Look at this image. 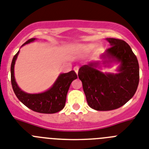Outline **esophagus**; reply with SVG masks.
Wrapping results in <instances>:
<instances>
[{"label":"esophagus","mask_w":149,"mask_h":149,"mask_svg":"<svg viewBox=\"0 0 149 149\" xmlns=\"http://www.w3.org/2000/svg\"><path fill=\"white\" fill-rule=\"evenodd\" d=\"M74 72H76V73H78V70H79V66H77V65H76V66H74Z\"/></svg>","instance_id":"esophagus-1"}]
</instances>
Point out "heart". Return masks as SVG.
I'll return each mask as SVG.
<instances>
[{
	"instance_id": "heart-1",
	"label": "heart",
	"mask_w": 149,
	"mask_h": 149,
	"mask_svg": "<svg viewBox=\"0 0 149 149\" xmlns=\"http://www.w3.org/2000/svg\"><path fill=\"white\" fill-rule=\"evenodd\" d=\"M87 48H88V49H90V48H92V46H89Z\"/></svg>"
}]
</instances>
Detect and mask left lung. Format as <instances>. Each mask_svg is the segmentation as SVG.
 <instances>
[{
	"instance_id": "left-lung-1",
	"label": "left lung",
	"mask_w": 149,
	"mask_h": 149,
	"mask_svg": "<svg viewBox=\"0 0 149 149\" xmlns=\"http://www.w3.org/2000/svg\"><path fill=\"white\" fill-rule=\"evenodd\" d=\"M111 47L102 57L104 62H120L118 74L102 73L99 62L81 67L78 77L89 106L97 111H111L121 107L135 94L139 81V67L136 55L124 40L107 38Z\"/></svg>"
}]
</instances>
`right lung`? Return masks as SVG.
Wrapping results in <instances>:
<instances>
[{"label":"right lung","instance_id":"right-lung-1","mask_svg":"<svg viewBox=\"0 0 149 149\" xmlns=\"http://www.w3.org/2000/svg\"><path fill=\"white\" fill-rule=\"evenodd\" d=\"M35 40V38H31L23 44V45L31 43ZM19 53V51H18V53L13 56L10 68L11 84L16 97L26 107L36 112L53 114L61 111L65 105L66 96L70 85L72 81L77 77V74L74 71L61 74L53 85V87L45 92L37 94L27 93L18 87L14 77V65Z\"/></svg>","mask_w":149,"mask_h":149}]
</instances>
